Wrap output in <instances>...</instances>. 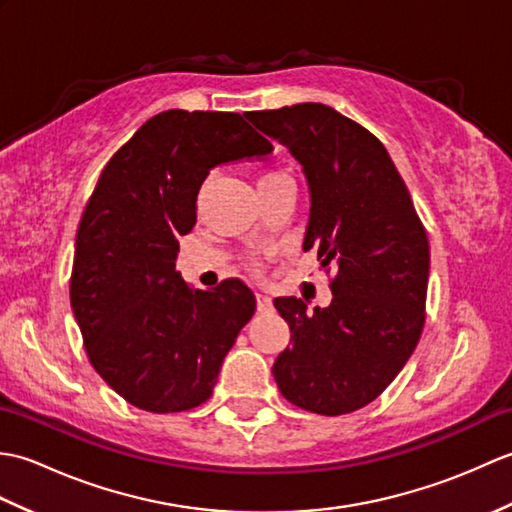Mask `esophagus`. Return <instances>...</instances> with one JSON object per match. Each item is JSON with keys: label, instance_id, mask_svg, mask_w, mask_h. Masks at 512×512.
I'll return each instance as SVG.
<instances>
[{"label": "esophagus", "instance_id": "34e87169", "mask_svg": "<svg viewBox=\"0 0 512 512\" xmlns=\"http://www.w3.org/2000/svg\"><path fill=\"white\" fill-rule=\"evenodd\" d=\"M255 299H257V310L259 312H270V310H273V299H270L268 295H264V292H257Z\"/></svg>", "mask_w": 512, "mask_h": 512}]
</instances>
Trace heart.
<instances>
[{
	"instance_id": "heart-1",
	"label": "heart",
	"mask_w": 512,
	"mask_h": 512,
	"mask_svg": "<svg viewBox=\"0 0 512 512\" xmlns=\"http://www.w3.org/2000/svg\"><path fill=\"white\" fill-rule=\"evenodd\" d=\"M277 176H281V173H266V176L259 180V182H264V180H270V178H277ZM253 268H257V264L253 262Z\"/></svg>"
}]
</instances>
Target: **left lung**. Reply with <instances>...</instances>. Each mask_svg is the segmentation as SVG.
<instances>
[{"mask_svg":"<svg viewBox=\"0 0 512 512\" xmlns=\"http://www.w3.org/2000/svg\"><path fill=\"white\" fill-rule=\"evenodd\" d=\"M299 160L310 187L303 250L336 266L332 303L306 312L275 299L292 345L277 356L281 396L321 416L376 400L416 350L429 284V239L383 143L323 103L248 112Z\"/></svg>","mask_w":512,"mask_h":512,"instance_id":"left-lung-1","label":"left lung"}]
</instances>
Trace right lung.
Segmentation results:
<instances>
[{
  "mask_svg": "<svg viewBox=\"0 0 512 512\" xmlns=\"http://www.w3.org/2000/svg\"><path fill=\"white\" fill-rule=\"evenodd\" d=\"M270 151L242 114L167 110L105 165L76 231L70 303L92 367L129 405L173 413L211 398L255 295L242 279L189 288L178 239L213 167Z\"/></svg>",
  "mask_w": 512,
  "mask_h": 512,
  "instance_id": "add662e5",
  "label": "right lung"
}]
</instances>
